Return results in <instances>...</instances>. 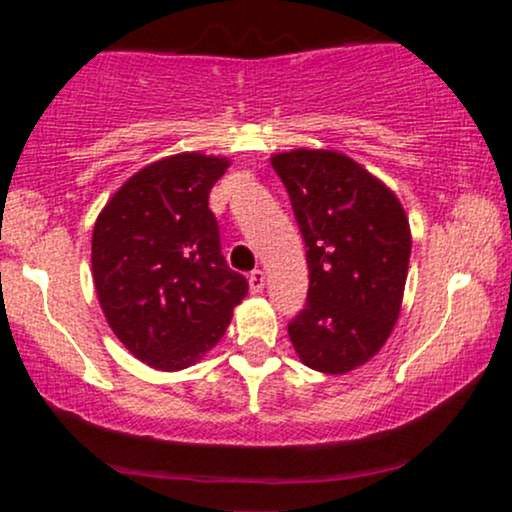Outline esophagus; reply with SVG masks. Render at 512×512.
Here are the masks:
<instances>
[{"instance_id": "esophagus-1", "label": "esophagus", "mask_w": 512, "mask_h": 512, "mask_svg": "<svg viewBox=\"0 0 512 512\" xmlns=\"http://www.w3.org/2000/svg\"><path fill=\"white\" fill-rule=\"evenodd\" d=\"M249 287L251 292H261L263 287H266V273H263L261 268H254L249 273Z\"/></svg>"}]
</instances>
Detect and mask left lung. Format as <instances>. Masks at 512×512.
Returning a JSON list of instances; mask_svg holds the SVG:
<instances>
[{"instance_id":"left-lung-1","label":"left lung","mask_w":512,"mask_h":512,"mask_svg":"<svg viewBox=\"0 0 512 512\" xmlns=\"http://www.w3.org/2000/svg\"><path fill=\"white\" fill-rule=\"evenodd\" d=\"M309 263L306 304L287 333L299 357L323 374L369 362L398 321L410 222L393 191L333 150L275 155Z\"/></svg>"}]
</instances>
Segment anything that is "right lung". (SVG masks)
Wrapping results in <instances>:
<instances>
[{"instance_id":"1","label":"right lung","mask_w":512,"mask_h":512,"mask_svg":"<svg viewBox=\"0 0 512 512\" xmlns=\"http://www.w3.org/2000/svg\"><path fill=\"white\" fill-rule=\"evenodd\" d=\"M225 158L182 153L143 167L93 230V280L107 323L134 357L186 369L225 335L249 292L227 266L208 196Z\"/></svg>"}]
</instances>
